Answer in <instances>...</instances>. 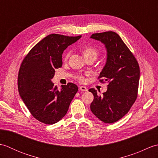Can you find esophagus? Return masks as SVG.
I'll list each match as a JSON object with an SVG mask.
<instances>
[{"instance_id": "1", "label": "esophagus", "mask_w": 158, "mask_h": 158, "mask_svg": "<svg viewBox=\"0 0 158 158\" xmlns=\"http://www.w3.org/2000/svg\"><path fill=\"white\" fill-rule=\"evenodd\" d=\"M79 89L81 90L82 92H87L88 91V88L85 86H79Z\"/></svg>"}]
</instances>
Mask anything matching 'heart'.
<instances>
[{
  "instance_id": "b5f03b06",
  "label": "heart",
  "mask_w": 158,
  "mask_h": 158,
  "mask_svg": "<svg viewBox=\"0 0 158 158\" xmlns=\"http://www.w3.org/2000/svg\"><path fill=\"white\" fill-rule=\"evenodd\" d=\"M82 53H83V56L85 57V58H89V57H92V56L95 57V58H96L97 56L98 55V49L95 48H94V47H92V46L85 47V48H83L82 50ZM68 56H69V53H66V54L65 55V59L68 58ZM77 79H78L79 81H81V82L85 81V78L83 75L77 76Z\"/></svg>"
}]
</instances>
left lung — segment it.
I'll list each match as a JSON object with an SVG mask.
<instances>
[{"mask_svg":"<svg viewBox=\"0 0 158 158\" xmlns=\"http://www.w3.org/2000/svg\"><path fill=\"white\" fill-rule=\"evenodd\" d=\"M90 38L100 41L106 50V60L98 78L109 82L106 92L94 95L90 109L97 118L106 123L119 120L127 113L137 98L140 69L136 58L115 32L95 33ZM102 82L103 79L100 80Z\"/></svg>","mask_w":158,"mask_h":158,"instance_id":"8db88e82","label":"left lung"}]
</instances>
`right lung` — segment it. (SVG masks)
Instances as JSON below:
<instances>
[{
	"mask_svg": "<svg viewBox=\"0 0 158 158\" xmlns=\"http://www.w3.org/2000/svg\"><path fill=\"white\" fill-rule=\"evenodd\" d=\"M81 36L52 34L36 44L25 57L18 74V90L23 102L35 119L56 123L65 116L78 87L73 83L60 90L52 81L55 69L62 65V53Z\"/></svg>",
	"mask_w": 158,
	"mask_h": 158,
	"instance_id": "obj_1",
	"label": "right lung"
}]
</instances>
